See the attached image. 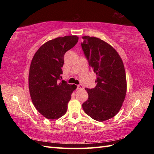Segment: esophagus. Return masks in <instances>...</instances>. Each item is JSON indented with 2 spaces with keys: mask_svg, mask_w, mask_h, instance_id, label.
Here are the masks:
<instances>
[{
  "mask_svg": "<svg viewBox=\"0 0 154 154\" xmlns=\"http://www.w3.org/2000/svg\"><path fill=\"white\" fill-rule=\"evenodd\" d=\"M83 89H84V87H83V86L82 85H77V89L82 90Z\"/></svg>",
  "mask_w": 154,
  "mask_h": 154,
  "instance_id": "obj_1",
  "label": "esophagus"
}]
</instances>
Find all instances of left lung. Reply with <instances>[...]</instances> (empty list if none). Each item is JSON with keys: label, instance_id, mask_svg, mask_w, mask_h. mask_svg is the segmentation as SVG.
I'll return each mask as SVG.
<instances>
[{"label": "left lung", "instance_id": "1", "mask_svg": "<svg viewBox=\"0 0 154 154\" xmlns=\"http://www.w3.org/2000/svg\"><path fill=\"white\" fill-rule=\"evenodd\" d=\"M82 38L83 51L97 75V86L86 88L89 98L82 106L87 115L103 122L115 116L122 106L127 88L125 69L119 54L110 44L96 37Z\"/></svg>", "mask_w": 154, "mask_h": 154}]
</instances>
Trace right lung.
I'll return each instance as SVG.
<instances>
[{
	"label": "right lung",
	"instance_id": "right-lung-1",
	"mask_svg": "<svg viewBox=\"0 0 154 154\" xmlns=\"http://www.w3.org/2000/svg\"><path fill=\"white\" fill-rule=\"evenodd\" d=\"M77 35H65L45 42L35 52L30 64L28 86L35 109L48 119H57L67 110L75 85L60 80L64 55L77 43Z\"/></svg>",
	"mask_w": 154,
	"mask_h": 154
}]
</instances>
